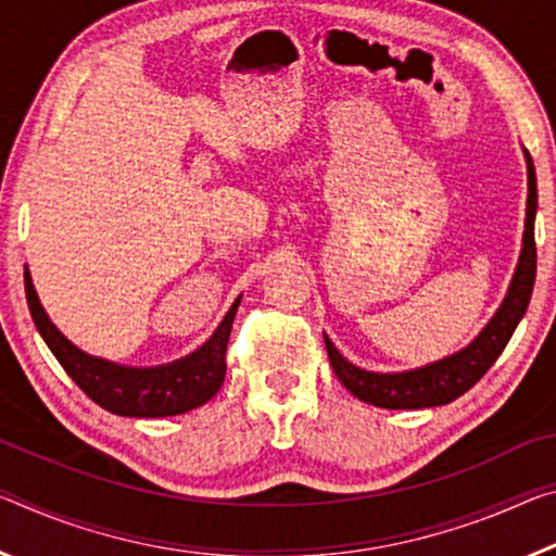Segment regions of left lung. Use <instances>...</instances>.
<instances>
[{
    "label": "left lung",
    "mask_w": 556,
    "mask_h": 556,
    "mask_svg": "<svg viewBox=\"0 0 556 556\" xmlns=\"http://www.w3.org/2000/svg\"><path fill=\"white\" fill-rule=\"evenodd\" d=\"M527 157V178H530V195H527V219H525V240L522 254H519L517 271L509 285L505 302L492 316V321L480 331L468 349L457 351L438 364L405 374H371L364 371L343 358L337 346L324 337L326 354H329L333 374L339 381L356 395L358 401L378 405V408H433L460 399L465 391H470L480 378L488 374V368L495 364L497 356L505 351L507 341L513 339L519 319H522L527 306H530L534 277H536V244H534V213H536V178L532 155L525 151Z\"/></svg>",
    "instance_id": "8db88e82"
}]
</instances>
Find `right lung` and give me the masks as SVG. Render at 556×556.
<instances>
[{
	"instance_id": "obj_1",
	"label": "right lung",
	"mask_w": 556,
	"mask_h": 556,
	"mask_svg": "<svg viewBox=\"0 0 556 556\" xmlns=\"http://www.w3.org/2000/svg\"><path fill=\"white\" fill-rule=\"evenodd\" d=\"M24 292L29 304L31 319L37 324L41 339L47 341L51 354L64 366L78 389L101 408L130 418H165L180 416L198 405L207 403L219 391L227 371V341H230L232 321L240 306V299L230 306V312L217 326L205 346L195 354L185 356L175 364L157 368H128L111 364V361L93 358L76 349L39 304L34 292L29 271L24 269Z\"/></svg>"
}]
</instances>
